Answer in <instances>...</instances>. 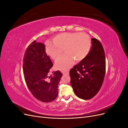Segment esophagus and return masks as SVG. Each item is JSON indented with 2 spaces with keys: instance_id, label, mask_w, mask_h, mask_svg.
Instances as JSON below:
<instances>
[{
  "instance_id": "1",
  "label": "esophagus",
  "mask_w": 128,
  "mask_h": 128,
  "mask_svg": "<svg viewBox=\"0 0 128 128\" xmlns=\"http://www.w3.org/2000/svg\"><path fill=\"white\" fill-rule=\"evenodd\" d=\"M62 74L64 75H67L69 74V72H63Z\"/></svg>"
}]
</instances>
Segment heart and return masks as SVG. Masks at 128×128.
I'll list each match as a JSON object with an SVG mask.
<instances>
[{"instance_id": "1", "label": "heart", "mask_w": 128, "mask_h": 128, "mask_svg": "<svg viewBox=\"0 0 128 128\" xmlns=\"http://www.w3.org/2000/svg\"><path fill=\"white\" fill-rule=\"evenodd\" d=\"M53 43H46V52L53 60L64 54L56 62V67L66 71L72 67L74 60L79 62L86 57L91 47V38L86 33L64 32L53 38Z\"/></svg>"}]
</instances>
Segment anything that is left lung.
Masks as SVG:
<instances>
[{
  "label": "left lung",
  "mask_w": 128,
  "mask_h": 128,
  "mask_svg": "<svg viewBox=\"0 0 128 128\" xmlns=\"http://www.w3.org/2000/svg\"><path fill=\"white\" fill-rule=\"evenodd\" d=\"M88 55L71 69L70 84L78 98L91 99L101 88L105 75L106 59L102 46L97 39L92 38Z\"/></svg>",
  "instance_id": "1"
}]
</instances>
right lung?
Here are the masks:
<instances>
[{
  "instance_id": "1",
  "label": "right lung",
  "mask_w": 128,
  "mask_h": 128,
  "mask_svg": "<svg viewBox=\"0 0 128 128\" xmlns=\"http://www.w3.org/2000/svg\"><path fill=\"white\" fill-rule=\"evenodd\" d=\"M23 62L26 83L32 94L42 102L55 100L62 74L58 70L48 76L53 63L46 53L45 45L36 40L32 42L26 50Z\"/></svg>"
}]
</instances>
